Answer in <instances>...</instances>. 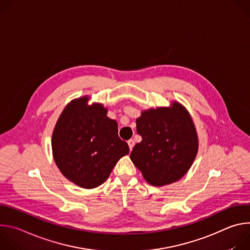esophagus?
I'll use <instances>...</instances> for the list:
<instances>
[{"mask_svg":"<svg viewBox=\"0 0 250 250\" xmlns=\"http://www.w3.org/2000/svg\"><path fill=\"white\" fill-rule=\"evenodd\" d=\"M127 145H128V146H129V149L132 150V148H133V146H134V140H133V139H129V140L127 141Z\"/></svg>","mask_w":250,"mask_h":250,"instance_id":"obj_1","label":"esophagus"}]
</instances>
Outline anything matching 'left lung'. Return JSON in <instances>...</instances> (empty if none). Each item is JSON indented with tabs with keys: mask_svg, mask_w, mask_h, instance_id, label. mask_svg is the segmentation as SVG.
<instances>
[{
	"mask_svg": "<svg viewBox=\"0 0 250 250\" xmlns=\"http://www.w3.org/2000/svg\"><path fill=\"white\" fill-rule=\"evenodd\" d=\"M136 131L142 140L134 146L130 159L148 183L167 185L187 173L198 152V137L180 104L144 112L136 120Z\"/></svg>",
	"mask_w": 250,
	"mask_h": 250,
	"instance_id": "left-lung-1",
	"label": "left lung"
}]
</instances>
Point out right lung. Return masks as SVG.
I'll list each match as a JSON object with an SVG mask.
<instances>
[{
	"instance_id": "1",
	"label": "right lung",
	"mask_w": 250,
	"mask_h": 250,
	"mask_svg": "<svg viewBox=\"0 0 250 250\" xmlns=\"http://www.w3.org/2000/svg\"><path fill=\"white\" fill-rule=\"evenodd\" d=\"M87 97L67 104L55 125L52 150L62 174L76 185L92 189L108 179L129 147L118 134V124L100 104Z\"/></svg>"
}]
</instances>
